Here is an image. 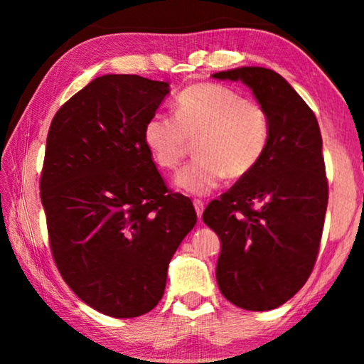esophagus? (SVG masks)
Listing matches in <instances>:
<instances>
[{"mask_svg":"<svg viewBox=\"0 0 364 364\" xmlns=\"http://www.w3.org/2000/svg\"><path fill=\"white\" fill-rule=\"evenodd\" d=\"M193 204H194V208H196V213H197V217L202 218V213H204L205 204H204V202H202V200H199V199H194V200H193Z\"/></svg>","mask_w":364,"mask_h":364,"instance_id":"34e87169","label":"esophagus"}]
</instances>
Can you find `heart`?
Masks as SVG:
<instances>
[{
	"mask_svg": "<svg viewBox=\"0 0 364 364\" xmlns=\"http://www.w3.org/2000/svg\"><path fill=\"white\" fill-rule=\"evenodd\" d=\"M175 119L152 115L144 144L160 168L180 167L196 141V159L175 176V186L193 196L217 189L226 176L242 178L260 162L269 143V119L260 102L217 83H194L176 95Z\"/></svg>",
	"mask_w": 364,
	"mask_h": 364,
	"instance_id": "1",
	"label": "heart"
}]
</instances>
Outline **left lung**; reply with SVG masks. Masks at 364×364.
<instances>
[{"label":"left lung","instance_id":"obj_1","mask_svg":"<svg viewBox=\"0 0 364 364\" xmlns=\"http://www.w3.org/2000/svg\"><path fill=\"white\" fill-rule=\"evenodd\" d=\"M212 77L242 82L269 119L260 162L202 215L221 241L217 282L239 308L273 310L304 287L315 267L328 208L321 132L313 110L274 70L237 67Z\"/></svg>","mask_w":364,"mask_h":364}]
</instances>
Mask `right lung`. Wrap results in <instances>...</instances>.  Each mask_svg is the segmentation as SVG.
Wrapping results in <instances>:
<instances>
[{
    "mask_svg": "<svg viewBox=\"0 0 364 364\" xmlns=\"http://www.w3.org/2000/svg\"><path fill=\"white\" fill-rule=\"evenodd\" d=\"M168 93L167 82L139 75L97 77L48 132L40 189L54 262L78 299L112 318L159 304L171 257L197 221L143 139Z\"/></svg>",
    "mask_w": 364,
    "mask_h": 364,
    "instance_id": "1",
    "label": "right lung"
}]
</instances>
